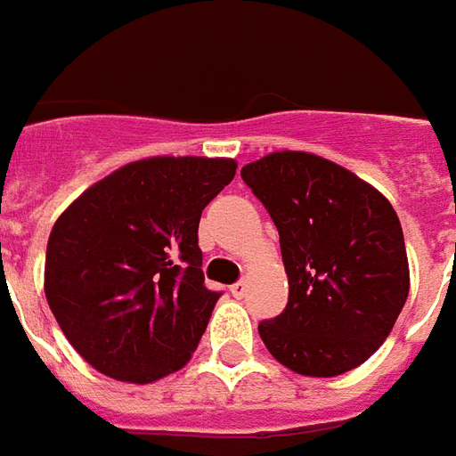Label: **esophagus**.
Segmentation results:
<instances>
[{
  "label": "esophagus",
  "instance_id": "esophagus-1",
  "mask_svg": "<svg viewBox=\"0 0 456 456\" xmlns=\"http://www.w3.org/2000/svg\"><path fill=\"white\" fill-rule=\"evenodd\" d=\"M246 289H248V286H246V281H236V284H232V289H229V291H232V296H234V298H243V296H246Z\"/></svg>",
  "mask_w": 456,
  "mask_h": 456
}]
</instances>
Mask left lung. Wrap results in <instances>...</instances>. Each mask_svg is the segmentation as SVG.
Instances as JSON below:
<instances>
[{
    "label": "left lung",
    "mask_w": 456,
    "mask_h": 456,
    "mask_svg": "<svg viewBox=\"0 0 456 456\" xmlns=\"http://www.w3.org/2000/svg\"><path fill=\"white\" fill-rule=\"evenodd\" d=\"M277 224L289 303L257 326L296 374H346L388 338L410 293L404 236L388 199L346 167L277 151L241 170Z\"/></svg>",
    "instance_id": "8db88e82"
}]
</instances>
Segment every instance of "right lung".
I'll use <instances>...</instances> for the list:
<instances>
[{"label": "right lung", "mask_w": 456, "mask_h": 456, "mask_svg": "<svg viewBox=\"0 0 456 456\" xmlns=\"http://www.w3.org/2000/svg\"><path fill=\"white\" fill-rule=\"evenodd\" d=\"M234 175L229 158H144L89 186L56 220L46 303L96 371L153 383L191 360L222 296L203 284L200 213Z\"/></svg>", "instance_id": "obj_1"}]
</instances>
